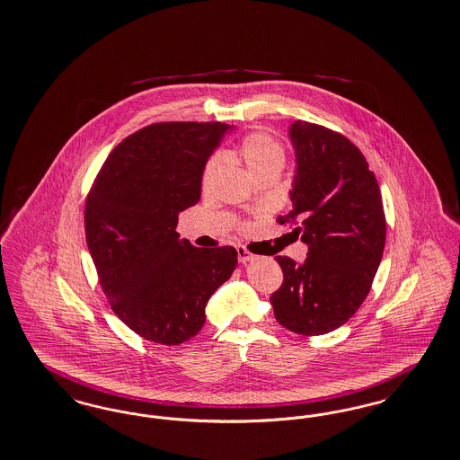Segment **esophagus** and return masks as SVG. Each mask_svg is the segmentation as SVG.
I'll return each instance as SVG.
<instances>
[{"label": "esophagus", "mask_w": 460, "mask_h": 460, "mask_svg": "<svg viewBox=\"0 0 460 460\" xmlns=\"http://www.w3.org/2000/svg\"><path fill=\"white\" fill-rule=\"evenodd\" d=\"M236 252H238V260L241 263H246V261L253 260V253H250L244 246H238V248H236Z\"/></svg>", "instance_id": "esophagus-1"}]
</instances>
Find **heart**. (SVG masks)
I'll list each match as a JSON object with an SVG mask.
<instances>
[{
    "label": "heart",
    "mask_w": 460,
    "mask_h": 460,
    "mask_svg": "<svg viewBox=\"0 0 460 460\" xmlns=\"http://www.w3.org/2000/svg\"><path fill=\"white\" fill-rule=\"evenodd\" d=\"M239 161L248 169L252 176L269 167H282L284 164V147L267 131H252L248 133L238 147ZM222 159L219 155L212 157L203 169V188L214 183L217 172L221 171Z\"/></svg>",
    "instance_id": "obj_1"
}]
</instances>
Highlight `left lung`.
Returning <instances> with one entry per match:
<instances>
[{"mask_svg": "<svg viewBox=\"0 0 460 460\" xmlns=\"http://www.w3.org/2000/svg\"><path fill=\"white\" fill-rule=\"evenodd\" d=\"M295 208L279 216L308 244L303 265L276 257L282 284L270 296L276 320L301 335L344 325L371 289L385 248L380 186L361 150L339 131L297 119Z\"/></svg>", "mask_w": 460, "mask_h": 460, "instance_id": "8db88e82", "label": "left lung"}]
</instances>
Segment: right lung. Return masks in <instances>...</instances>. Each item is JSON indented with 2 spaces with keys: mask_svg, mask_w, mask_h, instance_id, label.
<instances>
[{
  "mask_svg": "<svg viewBox=\"0 0 460 460\" xmlns=\"http://www.w3.org/2000/svg\"><path fill=\"white\" fill-rule=\"evenodd\" d=\"M227 128L165 121L138 129L111 152L87 195L85 238L111 310L155 344L178 346L202 331L208 297L236 269L233 246L197 248L176 233Z\"/></svg>",
  "mask_w": 460,
  "mask_h": 460,
  "instance_id": "add662e5",
  "label": "right lung"
}]
</instances>
